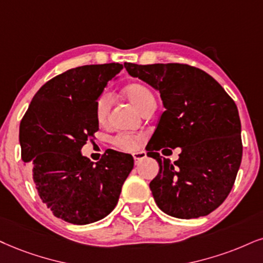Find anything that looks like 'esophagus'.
<instances>
[{"label":"esophagus","instance_id":"obj_1","mask_svg":"<svg viewBox=\"0 0 263 263\" xmlns=\"http://www.w3.org/2000/svg\"><path fill=\"white\" fill-rule=\"evenodd\" d=\"M133 157H134L135 163L138 164L139 162H141L142 160H145V158H146V152H145V151L135 152V154H133Z\"/></svg>","mask_w":263,"mask_h":263}]
</instances>
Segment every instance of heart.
Here are the masks:
<instances>
[{
  "label": "heart",
  "instance_id": "heart-1",
  "mask_svg": "<svg viewBox=\"0 0 263 263\" xmlns=\"http://www.w3.org/2000/svg\"><path fill=\"white\" fill-rule=\"evenodd\" d=\"M124 93L139 111H141L148 103L155 102L152 92L141 84H130L124 89ZM109 107H111V95L108 92H102L95 102V117L100 124L107 121ZM142 140H144V137L140 134H118L113 138V144L121 150L135 151L140 146Z\"/></svg>",
  "mask_w": 263,
  "mask_h": 263
}]
</instances>
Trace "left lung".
I'll use <instances>...</instances> for the list:
<instances>
[{
    "label": "left lung",
    "mask_w": 263,
    "mask_h": 263,
    "mask_svg": "<svg viewBox=\"0 0 263 263\" xmlns=\"http://www.w3.org/2000/svg\"><path fill=\"white\" fill-rule=\"evenodd\" d=\"M126 72L161 93L166 111L146 146L160 164L150 183L164 213L181 219L215 211L231 193L241 163V124L235 102L199 68L180 63H124ZM180 147L172 164L157 152Z\"/></svg>",
    "instance_id": "left-lung-1"
}]
</instances>
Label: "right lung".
Wrapping results in <instances>:
<instances>
[{"label":"right lung","mask_w":263,"mask_h":263,"mask_svg":"<svg viewBox=\"0 0 263 263\" xmlns=\"http://www.w3.org/2000/svg\"><path fill=\"white\" fill-rule=\"evenodd\" d=\"M123 64H90L67 70L44 84L19 126L22 160L30 164L42 202L58 218L89 224L112 212L134 160L107 150L93 163L82 155L99 130L95 102Z\"/></svg>","instance_id":"1"}]
</instances>
